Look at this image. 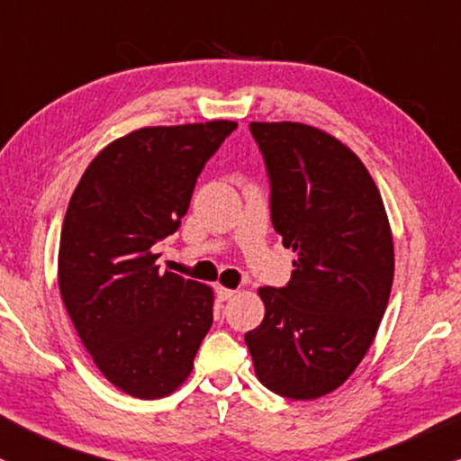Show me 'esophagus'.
Here are the masks:
<instances>
[{"label":"esophagus","instance_id":"1","mask_svg":"<svg viewBox=\"0 0 461 461\" xmlns=\"http://www.w3.org/2000/svg\"><path fill=\"white\" fill-rule=\"evenodd\" d=\"M238 291H234V288H225V286H217V297L219 302H227V299L234 297Z\"/></svg>","mask_w":461,"mask_h":461}]
</instances>
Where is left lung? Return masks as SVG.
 <instances>
[{
  "instance_id": "left-lung-1",
  "label": "left lung",
  "mask_w": 461,
  "mask_h": 461,
  "mask_svg": "<svg viewBox=\"0 0 461 461\" xmlns=\"http://www.w3.org/2000/svg\"><path fill=\"white\" fill-rule=\"evenodd\" d=\"M269 211L297 253L286 286L259 288L266 316L244 335L259 382L293 401L339 388L371 348L394 280L384 200L358 156L299 122H250Z\"/></svg>"
}]
</instances>
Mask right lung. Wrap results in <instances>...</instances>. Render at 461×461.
I'll return each instance as SVG.
<instances>
[{
	"label": "right lung",
	"instance_id": "right-lung-1",
	"mask_svg": "<svg viewBox=\"0 0 461 461\" xmlns=\"http://www.w3.org/2000/svg\"><path fill=\"white\" fill-rule=\"evenodd\" d=\"M236 122L149 126L115 139L79 179L59 249V288L98 371L126 394L162 398L192 373L212 324V288L159 272L204 164Z\"/></svg>",
	"mask_w": 461,
	"mask_h": 461
}]
</instances>
